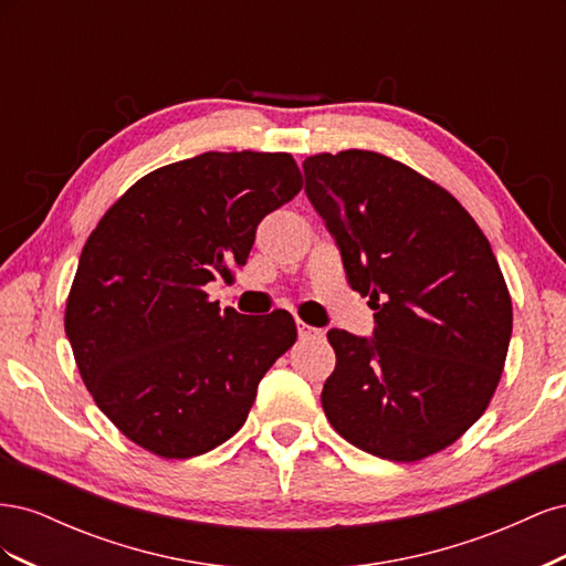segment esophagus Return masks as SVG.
Masks as SVG:
<instances>
[{
	"mask_svg": "<svg viewBox=\"0 0 566 566\" xmlns=\"http://www.w3.org/2000/svg\"><path fill=\"white\" fill-rule=\"evenodd\" d=\"M297 335H300L302 342H306V339H321L323 331L321 328H312V325H306L304 321H297Z\"/></svg>",
	"mask_w": 566,
	"mask_h": 566,
	"instance_id": "esophagus-1",
	"label": "esophagus"
}]
</instances>
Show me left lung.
Masks as SVG:
<instances>
[{
	"label": "left lung",
	"mask_w": 566,
	"mask_h": 566,
	"mask_svg": "<svg viewBox=\"0 0 566 566\" xmlns=\"http://www.w3.org/2000/svg\"><path fill=\"white\" fill-rule=\"evenodd\" d=\"M302 169L352 290L375 310L373 337L328 331L325 418L385 460L451 447L486 410L512 335L486 235L449 191L380 153H321Z\"/></svg>",
	"instance_id": "obj_1"
}]
</instances>
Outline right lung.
Listing matches in <instances>:
<instances>
[{
	"label": "right lung",
	"instance_id": "1",
	"mask_svg": "<svg viewBox=\"0 0 566 566\" xmlns=\"http://www.w3.org/2000/svg\"><path fill=\"white\" fill-rule=\"evenodd\" d=\"M300 188L290 153H202L136 181L87 238L65 335L96 406L142 449L193 458L231 439L295 345L287 312H221L205 285L245 266L260 221Z\"/></svg>",
	"mask_w": 566,
	"mask_h": 566
}]
</instances>
